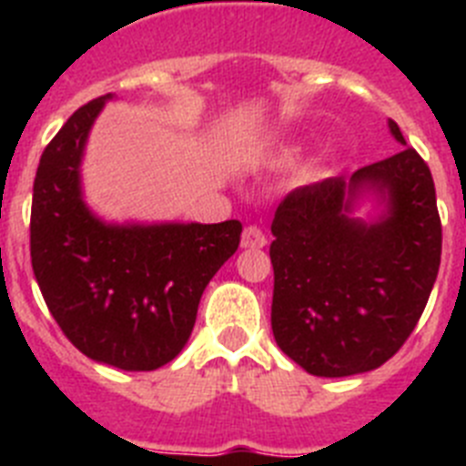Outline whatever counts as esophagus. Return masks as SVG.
Returning <instances> with one entry per match:
<instances>
[{
	"instance_id": "esophagus-1",
	"label": "esophagus",
	"mask_w": 466,
	"mask_h": 466,
	"mask_svg": "<svg viewBox=\"0 0 466 466\" xmlns=\"http://www.w3.org/2000/svg\"><path fill=\"white\" fill-rule=\"evenodd\" d=\"M266 245H268V236L258 226H247L245 233H242V247L245 249H258V247Z\"/></svg>"
}]
</instances>
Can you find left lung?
<instances>
[{"label":"left lung","instance_id":"obj_1","mask_svg":"<svg viewBox=\"0 0 466 466\" xmlns=\"http://www.w3.org/2000/svg\"><path fill=\"white\" fill-rule=\"evenodd\" d=\"M390 130L406 144L397 123ZM361 187L388 193L390 214L378 225L344 214ZM270 230V327L284 355L324 378L373 371L397 355L441 263L434 179L413 147L360 167L348 182L329 177L294 188Z\"/></svg>","mask_w":466,"mask_h":466}]
</instances>
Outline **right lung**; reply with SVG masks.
I'll return each instance as SVG.
<instances>
[{
    "label": "right lung",
    "instance_id": "right-lung-1",
    "mask_svg": "<svg viewBox=\"0 0 466 466\" xmlns=\"http://www.w3.org/2000/svg\"><path fill=\"white\" fill-rule=\"evenodd\" d=\"M111 95L74 111L36 167L32 270L53 319L86 357L123 371H154L187 345L198 303L236 254L242 224L106 226L86 209L79 163Z\"/></svg>",
    "mask_w": 466,
    "mask_h": 466
}]
</instances>
